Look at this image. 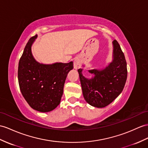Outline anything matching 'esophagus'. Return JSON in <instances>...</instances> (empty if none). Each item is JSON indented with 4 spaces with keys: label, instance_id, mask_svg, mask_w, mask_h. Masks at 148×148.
I'll use <instances>...</instances> for the list:
<instances>
[{
    "label": "esophagus",
    "instance_id": "esophagus-1",
    "mask_svg": "<svg viewBox=\"0 0 148 148\" xmlns=\"http://www.w3.org/2000/svg\"><path fill=\"white\" fill-rule=\"evenodd\" d=\"M80 66H81V61H80V58H76L74 60V62H73L74 69L77 70L80 67Z\"/></svg>",
    "mask_w": 148,
    "mask_h": 148
}]
</instances>
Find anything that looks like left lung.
<instances>
[{
	"instance_id": "obj_1",
	"label": "left lung",
	"mask_w": 148,
	"mask_h": 148,
	"mask_svg": "<svg viewBox=\"0 0 148 148\" xmlns=\"http://www.w3.org/2000/svg\"><path fill=\"white\" fill-rule=\"evenodd\" d=\"M113 60L109 65L101 70H88L93 75L86 78L82 74V69L78 70L86 102L97 108L105 107L112 102L123 90L127 80V63L121 46L114 40Z\"/></svg>"
}]
</instances>
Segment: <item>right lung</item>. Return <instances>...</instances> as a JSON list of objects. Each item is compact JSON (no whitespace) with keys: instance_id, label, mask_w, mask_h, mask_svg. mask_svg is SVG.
I'll use <instances>...</instances> for the list:
<instances>
[{"instance_id":"obj_1","label":"right lung","mask_w":148,"mask_h":148,"mask_svg":"<svg viewBox=\"0 0 148 148\" xmlns=\"http://www.w3.org/2000/svg\"><path fill=\"white\" fill-rule=\"evenodd\" d=\"M35 35L25 46L18 66V82L21 92L32 109L48 112L59 105L63 95L67 75L73 68V63L42 64L34 59L31 46Z\"/></svg>"}]
</instances>
